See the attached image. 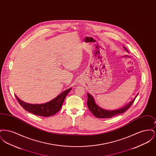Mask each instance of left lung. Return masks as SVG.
<instances>
[{"label": "left lung", "mask_w": 156, "mask_h": 156, "mask_svg": "<svg viewBox=\"0 0 156 156\" xmlns=\"http://www.w3.org/2000/svg\"><path fill=\"white\" fill-rule=\"evenodd\" d=\"M123 48L127 52H129L126 47L123 46ZM88 95V101H87V105L88 107L89 111L92 112V113L96 116L98 118H111L112 117L119 115L120 113H123L126 111L133 103L136 98L138 95L134 97L133 99L130 102L126 104V105L123 106L121 108H119L115 110H107L105 109L100 106H99L95 102L94 97H92L90 94L87 93Z\"/></svg>", "instance_id": "obj_1"}]
</instances>
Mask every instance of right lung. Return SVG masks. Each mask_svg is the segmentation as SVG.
Listing matches in <instances>:
<instances>
[{
  "instance_id": "add662e5",
  "label": "right lung",
  "mask_w": 156,
  "mask_h": 156,
  "mask_svg": "<svg viewBox=\"0 0 156 156\" xmlns=\"http://www.w3.org/2000/svg\"><path fill=\"white\" fill-rule=\"evenodd\" d=\"M72 88L67 89L51 101L43 104H30L20 100L16 95L15 97L19 103L27 112L37 116L48 117L55 115L61 108L66 97Z\"/></svg>"
}]
</instances>
